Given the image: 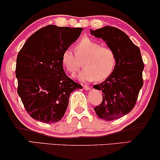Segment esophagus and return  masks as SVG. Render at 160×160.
<instances>
[{
    "label": "esophagus",
    "mask_w": 160,
    "mask_h": 160,
    "mask_svg": "<svg viewBox=\"0 0 160 160\" xmlns=\"http://www.w3.org/2000/svg\"><path fill=\"white\" fill-rule=\"evenodd\" d=\"M83 89L85 90V91H89L91 89V87L88 86V85H83Z\"/></svg>",
    "instance_id": "esophagus-1"
}]
</instances>
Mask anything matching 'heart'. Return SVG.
<instances>
[{"label":"heart","instance_id":"obj_1","mask_svg":"<svg viewBox=\"0 0 160 160\" xmlns=\"http://www.w3.org/2000/svg\"><path fill=\"white\" fill-rule=\"evenodd\" d=\"M75 53L66 48L62 53V64L69 72L73 73L82 60L84 68L75 77L81 81L101 82L113 73L117 66L116 53L109 46H103L95 40L84 38L75 45Z\"/></svg>","mask_w":160,"mask_h":160}]
</instances>
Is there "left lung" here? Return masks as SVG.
<instances>
[{"label":"left lung","instance_id":"1","mask_svg":"<svg viewBox=\"0 0 160 160\" xmlns=\"http://www.w3.org/2000/svg\"><path fill=\"white\" fill-rule=\"evenodd\" d=\"M91 34L103 39L116 53L117 66L113 73L94 88L102 91V102L94 107L98 118L106 121L117 120L133 109L143 86L144 68L140 49L120 29L106 26Z\"/></svg>","mask_w":160,"mask_h":160}]
</instances>
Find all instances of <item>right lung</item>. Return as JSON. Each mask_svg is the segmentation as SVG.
<instances>
[{
  "mask_svg": "<svg viewBox=\"0 0 160 160\" xmlns=\"http://www.w3.org/2000/svg\"><path fill=\"white\" fill-rule=\"evenodd\" d=\"M82 28L48 25L28 38L17 58V93L31 118L54 123L64 117L72 91L82 88L66 75L62 53Z\"/></svg>",
  "mask_w": 160,
  "mask_h": 160,
  "instance_id": "obj_1",
  "label": "right lung"
}]
</instances>
